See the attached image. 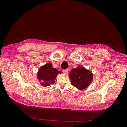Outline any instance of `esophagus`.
I'll return each instance as SVG.
<instances>
[{
  "mask_svg": "<svg viewBox=\"0 0 127 127\" xmlns=\"http://www.w3.org/2000/svg\"><path fill=\"white\" fill-rule=\"evenodd\" d=\"M63 72L64 73V74H67V73L68 72V71H69V69H64V70H63Z\"/></svg>",
  "mask_w": 127,
  "mask_h": 127,
  "instance_id": "obj_1",
  "label": "esophagus"
}]
</instances>
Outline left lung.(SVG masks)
<instances>
[{
	"instance_id": "1",
	"label": "left lung",
	"mask_w": 127,
	"mask_h": 127,
	"mask_svg": "<svg viewBox=\"0 0 127 127\" xmlns=\"http://www.w3.org/2000/svg\"><path fill=\"white\" fill-rule=\"evenodd\" d=\"M69 76L72 85L79 90L86 88L90 85L93 79L92 72L82 66L72 69Z\"/></svg>"
}]
</instances>
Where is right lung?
<instances>
[{
    "instance_id": "obj_1",
    "label": "right lung",
    "mask_w": 127,
    "mask_h": 127,
    "mask_svg": "<svg viewBox=\"0 0 127 127\" xmlns=\"http://www.w3.org/2000/svg\"><path fill=\"white\" fill-rule=\"evenodd\" d=\"M59 73H61V71L53 68L52 64L49 63L40 68L37 77L40 81H41V84L42 86H47L50 84L55 83V80Z\"/></svg>"
}]
</instances>
